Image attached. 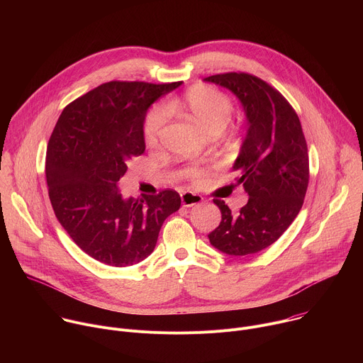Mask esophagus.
Masks as SVG:
<instances>
[{
	"mask_svg": "<svg viewBox=\"0 0 363 363\" xmlns=\"http://www.w3.org/2000/svg\"><path fill=\"white\" fill-rule=\"evenodd\" d=\"M181 199H182V206H194V205H199L203 202V198L201 195L189 192V191L182 192Z\"/></svg>",
	"mask_w": 363,
	"mask_h": 363,
	"instance_id": "1",
	"label": "esophagus"
}]
</instances>
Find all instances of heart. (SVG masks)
Segmentation results:
<instances>
[{
  "instance_id": "1",
  "label": "heart",
  "mask_w": 363,
  "mask_h": 363,
  "mask_svg": "<svg viewBox=\"0 0 363 363\" xmlns=\"http://www.w3.org/2000/svg\"><path fill=\"white\" fill-rule=\"evenodd\" d=\"M233 109L234 106L230 96L208 84L194 86L181 99L169 100L165 105L167 112L184 111L210 132H220L224 129L231 119ZM164 123L165 113L161 108H155L147 113L143 123V138L146 145L153 146L158 143ZM188 175L194 181H198L203 177V171L191 168Z\"/></svg>"
}]
</instances>
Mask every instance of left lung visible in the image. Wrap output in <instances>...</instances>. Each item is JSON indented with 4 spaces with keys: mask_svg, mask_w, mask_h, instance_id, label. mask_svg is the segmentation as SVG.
Here are the masks:
<instances>
[{
    "mask_svg": "<svg viewBox=\"0 0 363 363\" xmlns=\"http://www.w3.org/2000/svg\"><path fill=\"white\" fill-rule=\"evenodd\" d=\"M203 80L240 99L248 126L233 167L248 202L233 216L228 205L216 198L221 223L208 238L228 255H251L277 241L297 217L308 185L307 143L296 111L264 80L235 72Z\"/></svg>",
    "mask_w": 363,
    "mask_h": 363,
    "instance_id": "1",
    "label": "left lung"
}]
</instances>
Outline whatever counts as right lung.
<instances>
[{
	"instance_id": "add662e5",
	"label": "right lung",
	"mask_w": 363,
	"mask_h": 363,
	"mask_svg": "<svg viewBox=\"0 0 363 363\" xmlns=\"http://www.w3.org/2000/svg\"><path fill=\"white\" fill-rule=\"evenodd\" d=\"M182 82L103 83L63 109L45 153V179L55 214L94 260L133 266L153 251L167 217L178 211L174 189L123 198L119 181L145 152L149 106Z\"/></svg>"
}]
</instances>
